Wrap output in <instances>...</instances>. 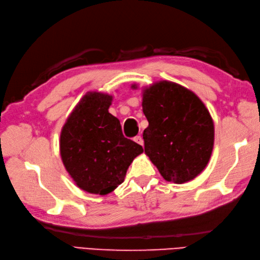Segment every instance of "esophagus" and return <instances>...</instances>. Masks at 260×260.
I'll return each instance as SVG.
<instances>
[{"instance_id":"34e87169","label":"esophagus","mask_w":260,"mask_h":260,"mask_svg":"<svg viewBox=\"0 0 260 260\" xmlns=\"http://www.w3.org/2000/svg\"><path fill=\"white\" fill-rule=\"evenodd\" d=\"M133 140H135V142H136V143H138L139 145H141V146H143V145H144V141H143V139H142V137H141V136L136 137V138L133 139Z\"/></svg>"}]
</instances>
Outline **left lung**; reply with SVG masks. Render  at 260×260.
Instances as JSON below:
<instances>
[{
  "label": "left lung",
  "instance_id": "obj_1",
  "mask_svg": "<svg viewBox=\"0 0 260 260\" xmlns=\"http://www.w3.org/2000/svg\"><path fill=\"white\" fill-rule=\"evenodd\" d=\"M142 108L148 121L145 154L161 177L178 184L195 179L206 168L215 142L214 120L205 104L185 86L160 80L142 89Z\"/></svg>",
  "mask_w": 260,
  "mask_h": 260
}]
</instances>
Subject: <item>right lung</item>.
Returning <instances> with one entry per match:
<instances>
[{
  "label": "right lung",
  "instance_id": "1",
  "mask_svg": "<svg viewBox=\"0 0 260 260\" xmlns=\"http://www.w3.org/2000/svg\"><path fill=\"white\" fill-rule=\"evenodd\" d=\"M113 95L86 92L69 114L59 139L61 161L75 184L90 194L106 195L124 180L143 147L124 138L120 121L108 112Z\"/></svg>",
  "mask_w": 260,
  "mask_h": 260
}]
</instances>
